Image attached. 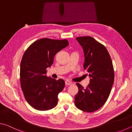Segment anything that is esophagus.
I'll return each instance as SVG.
<instances>
[{
	"mask_svg": "<svg viewBox=\"0 0 132 132\" xmlns=\"http://www.w3.org/2000/svg\"><path fill=\"white\" fill-rule=\"evenodd\" d=\"M73 84V83L72 82H71V81H70L66 80V81H65V84H66V85H72Z\"/></svg>",
	"mask_w": 132,
	"mask_h": 132,
	"instance_id": "34e87169",
	"label": "esophagus"
}]
</instances>
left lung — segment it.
<instances>
[{
    "label": "left lung",
    "mask_w": 132,
    "mask_h": 132,
    "mask_svg": "<svg viewBox=\"0 0 132 132\" xmlns=\"http://www.w3.org/2000/svg\"><path fill=\"white\" fill-rule=\"evenodd\" d=\"M76 40L83 49L84 68L90 80L86 88L76 84L78 92L74 97L75 105L82 111L93 112L103 106L111 92L114 81L112 62L106 48L93 37H78Z\"/></svg>",
    "instance_id": "1"
}]
</instances>
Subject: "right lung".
I'll use <instances>...</instances> for the list:
<instances>
[{
	"mask_svg": "<svg viewBox=\"0 0 132 132\" xmlns=\"http://www.w3.org/2000/svg\"><path fill=\"white\" fill-rule=\"evenodd\" d=\"M68 45L67 40L44 38L33 43L23 54L20 64L21 86L26 100L35 109L46 111L58 103L64 81L47 77V68L51 66L56 53Z\"/></svg>",
	"mask_w": 132,
	"mask_h": 132,
	"instance_id": "add662e5",
	"label": "right lung"
}]
</instances>
